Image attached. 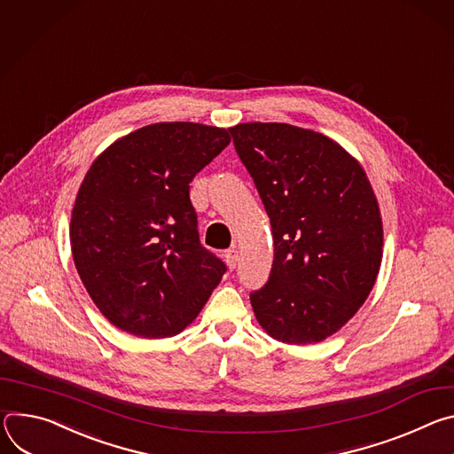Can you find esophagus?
<instances>
[{
    "mask_svg": "<svg viewBox=\"0 0 454 454\" xmlns=\"http://www.w3.org/2000/svg\"><path fill=\"white\" fill-rule=\"evenodd\" d=\"M225 262H227V267L232 270V269H236V263H238V250L236 248H229V250H225Z\"/></svg>",
    "mask_w": 454,
    "mask_h": 454,
    "instance_id": "34e87169",
    "label": "esophagus"
}]
</instances>
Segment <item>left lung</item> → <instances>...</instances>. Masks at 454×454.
I'll list each match as a JSON object with an SVG mask.
<instances>
[{
	"label": "left lung",
	"instance_id": "left-lung-1",
	"mask_svg": "<svg viewBox=\"0 0 454 454\" xmlns=\"http://www.w3.org/2000/svg\"><path fill=\"white\" fill-rule=\"evenodd\" d=\"M270 218L274 263L250 294L262 328L286 344L340 330L370 295L382 262V218L361 168L323 133L283 122L229 128Z\"/></svg>",
	"mask_w": 454,
	"mask_h": 454
}]
</instances>
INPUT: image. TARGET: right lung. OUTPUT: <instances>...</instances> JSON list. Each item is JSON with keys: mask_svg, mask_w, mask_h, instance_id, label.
<instances>
[{"mask_svg": "<svg viewBox=\"0 0 454 454\" xmlns=\"http://www.w3.org/2000/svg\"><path fill=\"white\" fill-rule=\"evenodd\" d=\"M229 142L216 126L149 124L88 169L72 211V256L100 314L122 332L180 333L225 274L200 243L189 184Z\"/></svg>", "mask_w": 454, "mask_h": 454, "instance_id": "right-lung-1", "label": "right lung"}]
</instances>
